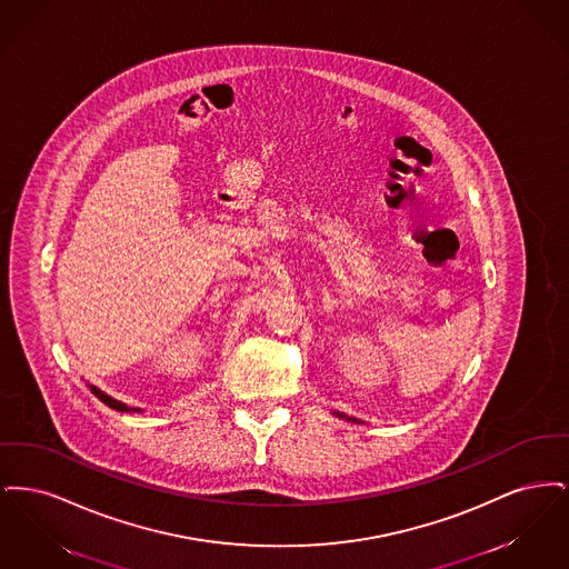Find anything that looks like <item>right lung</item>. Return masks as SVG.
I'll return each instance as SVG.
<instances>
[{"label": "right lung", "mask_w": 569, "mask_h": 569, "mask_svg": "<svg viewBox=\"0 0 569 569\" xmlns=\"http://www.w3.org/2000/svg\"><path fill=\"white\" fill-rule=\"evenodd\" d=\"M91 392H93V395H96V397H98V399H102V401H104V403H107V406H109V407H114V409H121V411H123V409H128V407L121 406V403H119V401H114V399H110V397H107V395H104V392H102V390H98V388H93V386H91Z\"/></svg>", "instance_id": "add662e5"}]
</instances>
